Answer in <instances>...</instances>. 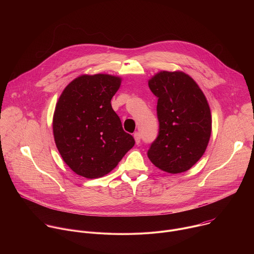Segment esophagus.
<instances>
[{
    "label": "esophagus",
    "instance_id": "34e87169",
    "mask_svg": "<svg viewBox=\"0 0 254 254\" xmlns=\"http://www.w3.org/2000/svg\"><path fill=\"white\" fill-rule=\"evenodd\" d=\"M133 137H134V139H135V142H136V144H138L139 142H140V134H139V132H134V134H133Z\"/></svg>",
    "mask_w": 254,
    "mask_h": 254
}]
</instances>
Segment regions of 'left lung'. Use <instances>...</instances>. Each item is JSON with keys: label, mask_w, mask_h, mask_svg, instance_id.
Listing matches in <instances>:
<instances>
[{"label": "left lung", "mask_w": 254, "mask_h": 254, "mask_svg": "<svg viewBox=\"0 0 254 254\" xmlns=\"http://www.w3.org/2000/svg\"><path fill=\"white\" fill-rule=\"evenodd\" d=\"M149 87L158 98L159 132L148 151L151 162L167 173L188 171L205 153L212 120L206 97L183 72L162 71Z\"/></svg>", "instance_id": "obj_1"}]
</instances>
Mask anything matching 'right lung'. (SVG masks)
<instances>
[{"label": "right lung", "mask_w": 254, "mask_h": 254, "mask_svg": "<svg viewBox=\"0 0 254 254\" xmlns=\"http://www.w3.org/2000/svg\"><path fill=\"white\" fill-rule=\"evenodd\" d=\"M121 78L82 75L63 90L53 117L56 147L77 175L95 179L110 173L134 146L112 107Z\"/></svg>", "instance_id": "1"}]
</instances>
